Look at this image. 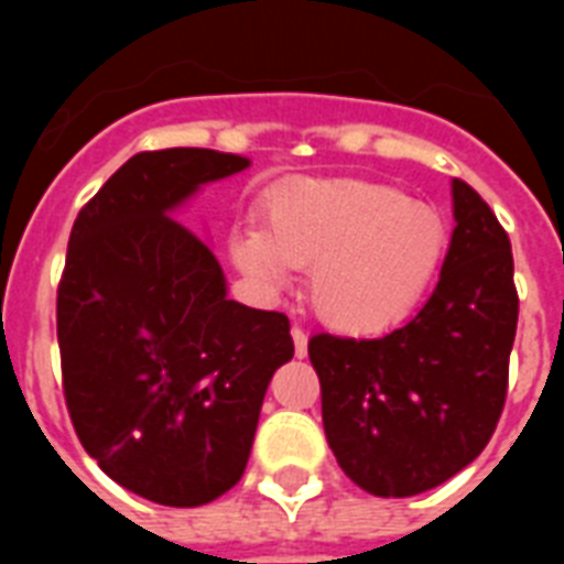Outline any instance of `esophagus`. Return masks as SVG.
Returning <instances> with one entry per match:
<instances>
[{
	"mask_svg": "<svg viewBox=\"0 0 564 564\" xmlns=\"http://www.w3.org/2000/svg\"><path fill=\"white\" fill-rule=\"evenodd\" d=\"M293 336V347H296V358H305L307 356V336L302 327H293L291 330Z\"/></svg>",
	"mask_w": 564,
	"mask_h": 564,
	"instance_id": "1",
	"label": "esophagus"
}]
</instances>
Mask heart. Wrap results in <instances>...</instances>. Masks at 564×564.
<instances>
[{
  "label": "heart",
  "instance_id": "obj_1",
  "mask_svg": "<svg viewBox=\"0 0 564 564\" xmlns=\"http://www.w3.org/2000/svg\"><path fill=\"white\" fill-rule=\"evenodd\" d=\"M262 220L231 237L234 265L268 291L307 268L313 313L350 336L401 322L446 253L441 214L387 183L291 177L268 188Z\"/></svg>",
  "mask_w": 564,
  "mask_h": 564
}]
</instances>
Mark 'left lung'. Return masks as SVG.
I'll list each match as a JSON object with an SVG mask.
<instances>
[{"label":"left lung","instance_id":"8db88e82","mask_svg":"<svg viewBox=\"0 0 564 564\" xmlns=\"http://www.w3.org/2000/svg\"><path fill=\"white\" fill-rule=\"evenodd\" d=\"M449 251L426 305L378 338L318 333L307 344L322 421L344 475L376 497L441 486L486 449L514 347L511 242L495 212L452 181Z\"/></svg>","mask_w":564,"mask_h":564}]
</instances>
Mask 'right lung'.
I'll list each match as a JSON object with an SVG mask.
<instances>
[{
  "label": "right lung",
  "mask_w": 564,
  "mask_h": 564,
  "mask_svg": "<svg viewBox=\"0 0 564 564\" xmlns=\"http://www.w3.org/2000/svg\"><path fill=\"white\" fill-rule=\"evenodd\" d=\"M217 149L129 158L82 208L58 285L64 398L89 457L132 495L206 506L237 486L273 372L293 358L285 313L228 299L212 246L177 212L246 172Z\"/></svg>",
  "instance_id": "obj_1"
}]
</instances>
